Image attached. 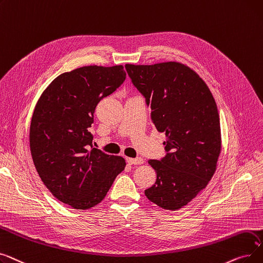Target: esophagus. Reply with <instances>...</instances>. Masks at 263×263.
I'll list each match as a JSON object with an SVG mask.
<instances>
[{
    "mask_svg": "<svg viewBox=\"0 0 263 263\" xmlns=\"http://www.w3.org/2000/svg\"><path fill=\"white\" fill-rule=\"evenodd\" d=\"M126 160H127V162H128L129 165H141V164H143V162H144V160L142 158H140V157H138V158H129V157H127Z\"/></svg>",
    "mask_w": 263,
    "mask_h": 263,
    "instance_id": "1",
    "label": "esophagus"
}]
</instances>
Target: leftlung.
<instances>
[{
  "instance_id": "8db88e82",
  "label": "left lung",
  "mask_w": 263,
  "mask_h": 263,
  "mask_svg": "<svg viewBox=\"0 0 263 263\" xmlns=\"http://www.w3.org/2000/svg\"><path fill=\"white\" fill-rule=\"evenodd\" d=\"M125 68L151 108V122L166 135L168 153L148 160L156 182L144 194L159 208L182 209L205 189L217 167L221 135L215 99L202 78L180 62Z\"/></svg>"
}]
</instances>
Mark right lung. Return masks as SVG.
I'll return each instance as SVG.
<instances>
[{
  "label": "right lung",
  "mask_w": 263,
  "mask_h": 263,
  "mask_svg": "<svg viewBox=\"0 0 263 263\" xmlns=\"http://www.w3.org/2000/svg\"><path fill=\"white\" fill-rule=\"evenodd\" d=\"M123 65H90L61 73L42 93L30 125V149L45 186L76 210L102 202L126 166L122 156L89 149L97 104L123 83Z\"/></svg>",
  "instance_id": "right-lung-1"
}]
</instances>
